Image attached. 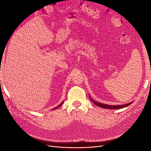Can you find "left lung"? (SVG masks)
I'll use <instances>...</instances> for the list:
<instances>
[{
    "label": "left lung",
    "mask_w": 151,
    "mask_h": 151,
    "mask_svg": "<svg viewBox=\"0 0 151 151\" xmlns=\"http://www.w3.org/2000/svg\"><path fill=\"white\" fill-rule=\"evenodd\" d=\"M90 98V96H89ZM91 100L92 101L94 104L96 105V106H99L101 108H108V109H118V108H125L126 106H128L129 105H130L132 103H128V104H123V105H118V106H109V105H108V104H101V103H99L98 102H95L94 101H93V100L91 99V98H90Z\"/></svg>",
    "instance_id": "8db88e82"
}]
</instances>
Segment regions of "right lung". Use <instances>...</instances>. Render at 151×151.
<instances>
[{
	"mask_svg": "<svg viewBox=\"0 0 151 151\" xmlns=\"http://www.w3.org/2000/svg\"><path fill=\"white\" fill-rule=\"evenodd\" d=\"M62 103H63V102H62V103H61V104H60V105H59V106H57V107L56 108H58V107H59V106H60V105H62Z\"/></svg>",
	"mask_w": 151,
	"mask_h": 151,
	"instance_id": "right-lung-1",
	"label": "right lung"
}]
</instances>
